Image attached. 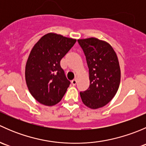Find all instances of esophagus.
<instances>
[{
    "instance_id": "obj_1",
    "label": "esophagus",
    "mask_w": 146,
    "mask_h": 146,
    "mask_svg": "<svg viewBox=\"0 0 146 146\" xmlns=\"http://www.w3.org/2000/svg\"><path fill=\"white\" fill-rule=\"evenodd\" d=\"M71 83L73 85H76V84H77V80H76V79H74V80H72Z\"/></svg>"
}]
</instances>
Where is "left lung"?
Here are the masks:
<instances>
[{
    "label": "left lung",
    "instance_id": "8db88e82",
    "mask_svg": "<svg viewBox=\"0 0 146 146\" xmlns=\"http://www.w3.org/2000/svg\"><path fill=\"white\" fill-rule=\"evenodd\" d=\"M89 68L90 86L80 92L85 105L90 109L104 107L119 89L121 70L118 58L111 45L97 38L78 39Z\"/></svg>",
    "mask_w": 146,
    "mask_h": 146
}]
</instances>
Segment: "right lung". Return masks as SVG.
I'll return each mask as SVG.
<instances>
[{
	"label": "right lung",
	"mask_w": 146,
	"mask_h": 146,
	"mask_svg": "<svg viewBox=\"0 0 146 146\" xmlns=\"http://www.w3.org/2000/svg\"><path fill=\"white\" fill-rule=\"evenodd\" d=\"M76 39L48 33L34 46L25 66V80L31 95L46 106L59 102L70 82L66 78L60 61Z\"/></svg>",
	"instance_id": "obj_1"
}]
</instances>
